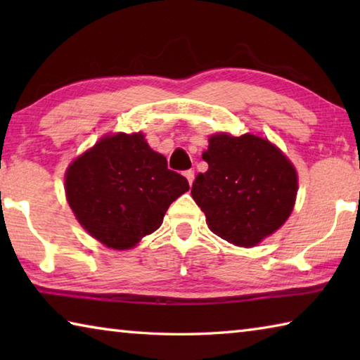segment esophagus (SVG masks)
<instances>
[{
  "mask_svg": "<svg viewBox=\"0 0 360 360\" xmlns=\"http://www.w3.org/2000/svg\"><path fill=\"white\" fill-rule=\"evenodd\" d=\"M184 176L187 178L188 184L192 186V182H193V179H195V173H193V169H187V172H184Z\"/></svg>",
  "mask_w": 360,
  "mask_h": 360,
  "instance_id": "esophagus-1",
  "label": "esophagus"
}]
</instances>
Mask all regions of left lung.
Listing matches in <instances>:
<instances>
[{
	"label": "left lung",
	"instance_id": "left-lung-1",
	"mask_svg": "<svg viewBox=\"0 0 360 360\" xmlns=\"http://www.w3.org/2000/svg\"><path fill=\"white\" fill-rule=\"evenodd\" d=\"M202 157L208 172L195 178L192 197L212 233L231 245L252 248L288 221L298 179L275 144L251 133H216Z\"/></svg>",
	"mask_w": 360,
	"mask_h": 360
}]
</instances>
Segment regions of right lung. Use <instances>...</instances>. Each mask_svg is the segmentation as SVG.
<instances>
[{
  "label": "right lung",
  "mask_w": 360,
  "mask_h": 360,
  "mask_svg": "<svg viewBox=\"0 0 360 360\" xmlns=\"http://www.w3.org/2000/svg\"><path fill=\"white\" fill-rule=\"evenodd\" d=\"M188 182L168 169L143 133L101 138L66 169L65 192L79 224L103 245L124 251L160 227Z\"/></svg>",
  "instance_id": "obj_1"
}]
</instances>
